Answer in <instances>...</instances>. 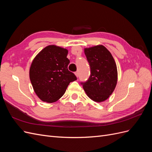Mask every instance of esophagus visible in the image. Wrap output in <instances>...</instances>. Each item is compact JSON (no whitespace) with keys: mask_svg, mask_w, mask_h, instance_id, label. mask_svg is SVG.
<instances>
[{"mask_svg":"<svg viewBox=\"0 0 152 152\" xmlns=\"http://www.w3.org/2000/svg\"><path fill=\"white\" fill-rule=\"evenodd\" d=\"M75 75L78 77H79V72H75Z\"/></svg>","mask_w":152,"mask_h":152,"instance_id":"obj_1","label":"esophagus"}]
</instances>
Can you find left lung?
I'll return each mask as SVG.
<instances>
[{"label": "left lung", "instance_id": "left-lung-1", "mask_svg": "<svg viewBox=\"0 0 152 152\" xmlns=\"http://www.w3.org/2000/svg\"><path fill=\"white\" fill-rule=\"evenodd\" d=\"M84 53L91 74L80 84L87 95L96 102H104L112 94L117 82L116 63L109 50L103 45L86 48Z\"/></svg>", "mask_w": 152, "mask_h": 152}]
</instances>
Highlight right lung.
<instances>
[{
  "mask_svg": "<svg viewBox=\"0 0 152 152\" xmlns=\"http://www.w3.org/2000/svg\"><path fill=\"white\" fill-rule=\"evenodd\" d=\"M68 50L49 45L37 55L30 68V79L35 93L44 102H56L65 94L71 82L77 80L68 70Z\"/></svg>",
  "mask_w": 152,
  "mask_h": 152,
  "instance_id": "1",
  "label": "right lung"
}]
</instances>
